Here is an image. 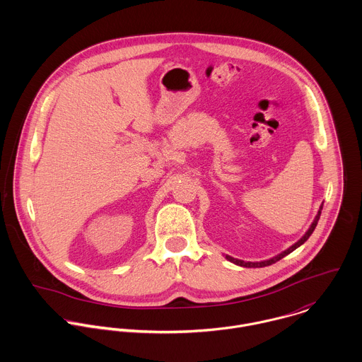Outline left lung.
I'll return each mask as SVG.
<instances>
[{"mask_svg": "<svg viewBox=\"0 0 362 362\" xmlns=\"http://www.w3.org/2000/svg\"><path fill=\"white\" fill-rule=\"evenodd\" d=\"M320 213H322V206L319 207L317 214H316L315 220L312 221L308 231L304 234V237H303L301 240H298L294 245H291L288 250H286L284 252L279 254V255L274 257V258L269 259V260H263V262H244V260H240V259L231 258V257H228V255H226V258L228 259L230 262H233V263H235V264H238V266H244V267H263V266H269V264H272V263H276L277 260H280V259L284 258L286 255L291 254L294 250H297L300 245H303V244L310 238V234L313 233V230H315V227H316V224H317V220H319V217H320Z\"/></svg>", "mask_w": 362, "mask_h": 362, "instance_id": "obj_1", "label": "left lung"}]
</instances>
